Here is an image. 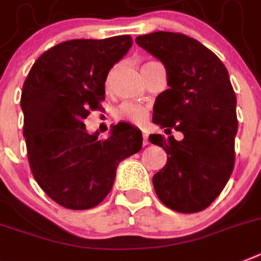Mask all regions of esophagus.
<instances>
[{
    "mask_svg": "<svg viewBox=\"0 0 261 261\" xmlns=\"http://www.w3.org/2000/svg\"><path fill=\"white\" fill-rule=\"evenodd\" d=\"M149 144V141H148V135L146 133H143V145H148Z\"/></svg>",
    "mask_w": 261,
    "mask_h": 261,
    "instance_id": "obj_1",
    "label": "esophagus"
}]
</instances>
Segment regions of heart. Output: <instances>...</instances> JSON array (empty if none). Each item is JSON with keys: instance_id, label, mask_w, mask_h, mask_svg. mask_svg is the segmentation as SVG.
<instances>
[{"instance_id": "obj_1", "label": "heart", "mask_w": 261, "mask_h": 261, "mask_svg": "<svg viewBox=\"0 0 261 261\" xmlns=\"http://www.w3.org/2000/svg\"><path fill=\"white\" fill-rule=\"evenodd\" d=\"M148 64V62H146ZM145 65V64H144ZM111 79H112V72L108 74L107 79V87L111 85ZM149 115L148 108L140 104H133V102H124L120 105L117 111H116V118L117 120H122V121H128L135 125H140L143 124Z\"/></svg>"}]
</instances>
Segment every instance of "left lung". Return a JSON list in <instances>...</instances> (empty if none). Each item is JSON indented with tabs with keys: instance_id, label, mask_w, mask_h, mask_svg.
<instances>
[{
	"instance_id": "8db88e82",
	"label": "left lung",
	"mask_w": 261,
	"mask_h": 261,
	"mask_svg": "<svg viewBox=\"0 0 261 261\" xmlns=\"http://www.w3.org/2000/svg\"><path fill=\"white\" fill-rule=\"evenodd\" d=\"M136 44L167 70L169 89L157 96L153 122L184 135L181 141L149 136L168 154L152 178L156 195L176 212H200L220 195L234 167L238 117L228 70L213 51L185 34L154 32L139 36Z\"/></svg>"
}]
</instances>
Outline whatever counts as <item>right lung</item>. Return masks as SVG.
Masks as SVG:
<instances>
[{
    "label": "right lung",
    "instance_id": "add662e5",
    "mask_svg": "<svg viewBox=\"0 0 261 261\" xmlns=\"http://www.w3.org/2000/svg\"><path fill=\"white\" fill-rule=\"evenodd\" d=\"M130 36L70 40L44 51L22 87L28 160L41 189L74 211L98 205L111 192L120 161L137 153L143 136L129 124L111 136L88 135L84 118L100 111L108 73L130 49Z\"/></svg>",
    "mask_w": 261,
    "mask_h": 261
}]
</instances>
